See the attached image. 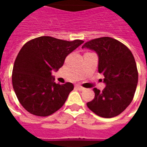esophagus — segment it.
I'll return each instance as SVG.
<instances>
[{
  "label": "esophagus",
  "instance_id": "obj_1",
  "mask_svg": "<svg viewBox=\"0 0 147 147\" xmlns=\"http://www.w3.org/2000/svg\"><path fill=\"white\" fill-rule=\"evenodd\" d=\"M76 88L79 90H84V88H83V86H80V85H76Z\"/></svg>",
  "mask_w": 147,
  "mask_h": 147
}]
</instances>
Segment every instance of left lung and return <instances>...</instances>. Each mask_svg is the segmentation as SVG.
Segmentation results:
<instances>
[{"mask_svg": "<svg viewBox=\"0 0 147 147\" xmlns=\"http://www.w3.org/2000/svg\"><path fill=\"white\" fill-rule=\"evenodd\" d=\"M82 48L96 52L98 72L105 87L94 88V98L86 103L93 113L104 118L118 116L131 104L138 83V70L129 49L116 39L102 37L86 42Z\"/></svg>", "mask_w": 147, "mask_h": 147, "instance_id": "obj_1", "label": "left lung"}]
</instances>
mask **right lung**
<instances>
[{
	"instance_id": "1",
	"label": "right lung",
	"mask_w": 147,
	"mask_h": 147,
	"mask_svg": "<svg viewBox=\"0 0 147 147\" xmlns=\"http://www.w3.org/2000/svg\"><path fill=\"white\" fill-rule=\"evenodd\" d=\"M83 43L82 40L68 42L42 36L22 47L15 61L11 80L18 100L27 112L47 117L63 106L74 86L71 83H55L52 71H58L67 55Z\"/></svg>"
}]
</instances>
